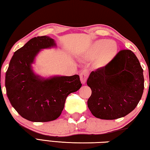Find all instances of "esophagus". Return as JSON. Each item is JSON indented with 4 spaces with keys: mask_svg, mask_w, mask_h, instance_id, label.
I'll return each mask as SVG.
<instances>
[{
    "mask_svg": "<svg viewBox=\"0 0 150 150\" xmlns=\"http://www.w3.org/2000/svg\"><path fill=\"white\" fill-rule=\"evenodd\" d=\"M88 75H89V72H88L87 69H83L80 73V79L83 84H85L86 83V81H87L88 79Z\"/></svg>",
    "mask_w": 150,
    "mask_h": 150,
    "instance_id": "34e87169",
    "label": "esophagus"
}]
</instances>
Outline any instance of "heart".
Listing matches in <instances>:
<instances>
[{
	"label": "heart",
	"instance_id": "b5f03b06",
	"mask_svg": "<svg viewBox=\"0 0 150 150\" xmlns=\"http://www.w3.org/2000/svg\"><path fill=\"white\" fill-rule=\"evenodd\" d=\"M118 53V45L115 42L108 40H100L96 42L88 51L87 57L96 58V64L99 67H105L109 64Z\"/></svg>",
	"mask_w": 150,
	"mask_h": 150
}]
</instances>
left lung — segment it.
Instances as JSON below:
<instances>
[{
  "label": "left lung",
  "mask_w": 150,
  "mask_h": 150,
  "mask_svg": "<svg viewBox=\"0 0 150 150\" xmlns=\"http://www.w3.org/2000/svg\"><path fill=\"white\" fill-rule=\"evenodd\" d=\"M87 84L92 91L87 105L93 115L115 120L128 115L140 100L143 69L131 50H122L109 64L93 71Z\"/></svg>",
  "instance_id": "8db88e82"
}]
</instances>
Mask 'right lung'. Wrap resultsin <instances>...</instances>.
I'll return each instance as SVG.
<instances>
[{"label":"right lung","mask_w":150,"mask_h":150,"mask_svg":"<svg viewBox=\"0 0 150 150\" xmlns=\"http://www.w3.org/2000/svg\"><path fill=\"white\" fill-rule=\"evenodd\" d=\"M56 46L44 35L30 40L14 52L5 76L6 95L18 113L32 122H49L62 114L67 96L81 88L79 76L44 79L35 75L31 64L42 49Z\"/></svg>","instance_id":"obj_1"}]
</instances>
